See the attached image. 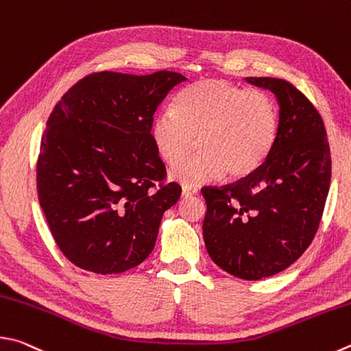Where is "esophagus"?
I'll use <instances>...</instances> for the list:
<instances>
[{
  "instance_id": "1",
  "label": "esophagus",
  "mask_w": 351,
  "mask_h": 351,
  "mask_svg": "<svg viewBox=\"0 0 351 351\" xmlns=\"http://www.w3.org/2000/svg\"><path fill=\"white\" fill-rule=\"evenodd\" d=\"M197 193V189L196 187H182V196L184 197H189V196H193Z\"/></svg>"
}]
</instances>
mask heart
Instances as JSON below:
<instances>
[{
    "label": "heart",
    "mask_w": 351,
    "mask_h": 351,
    "mask_svg": "<svg viewBox=\"0 0 351 351\" xmlns=\"http://www.w3.org/2000/svg\"><path fill=\"white\" fill-rule=\"evenodd\" d=\"M279 110L265 90H245L226 80L193 82L176 95L171 110L154 119L150 136L158 155L169 165L185 157L198 138L202 152L171 171L186 187L226 175L253 173L273 149Z\"/></svg>",
    "instance_id": "1"
}]
</instances>
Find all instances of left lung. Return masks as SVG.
<instances>
[{"instance_id":"8db88e82","label":"left lung","mask_w":351,"mask_h":351,"mask_svg":"<svg viewBox=\"0 0 351 351\" xmlns=\"http://www.w3.org/2000/svg\"><path fill=\"white\" fill-rule=\"evenodd\" d=\"M269 88L279 104V127L265 161L242 180L204 187L202 234L216 265L258 281L285 270L307 250L330 189L327 132L316 107L291 82L245 78Z\"/></svg>"}]
</instances>
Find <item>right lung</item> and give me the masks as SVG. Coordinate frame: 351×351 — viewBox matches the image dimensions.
<instances>
[{
  "mask_svg": "<svg viewBox=\"0 0 351 351\" xmlns=\"http://www.w3.org/2000/svg\"><path fill=\"white\" fill-rule=\"evenodd\" d=\"M186 80L169 70L92 73L50 113L36 164L38 199L56 245L80 269L123 273L154 250L181 187L162 182L150 127L158 106Z\"/></svg>",
  "mask_w": 351,
  "mask_h": 351,
  "instance_id": "add662e5",
  "label": "right lung"
}]
</instances>
